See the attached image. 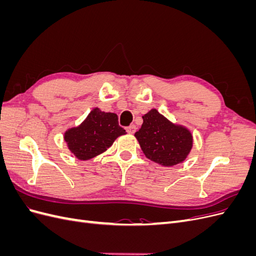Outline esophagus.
<instances>
[{"label": "esophagus", "instance_id": "obj_1", "mask_svg": "<svg viewBox=\"0 0 256 256\" xmlns=\"http://www.w3.org/2000/svg\"><path fill=\"white\" fill-rule=\"evenodd\" d=\"M126 131H127L128 134H134L136 131V125H130V126H128V127L126 128Z\"/></svg>", "mask_w": 256, "mask_h": 256}]
</instances>
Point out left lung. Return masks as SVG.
Here are the masks:
<instances>
[{"instance_id": "1", "label": "left lung", "mask_w": 256, "mask_h": 256, "mask_svg": "<svg viewBox=\"0 0 256 256\" xmlns=\"http://www.w3.org/2000/svg\"><path fill=\"white\" fill-rule=\"evenodd\" d=\"M142 118V126L134 136L146 158L164 166H173L186 160L193 146L188 128L168 120L156 109L144 114Z\"/></svg>"}]
</instances>
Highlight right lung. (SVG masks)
<instances>
[{"label": "right lung", "instance_id": "1", "mask_svg": "<svg viewBox=\"0 0 256 256\" xmlns=\"http://www.w3.org/2000/svg\"><path fill=\"white\" fill-rule=\"evenodd\" d=\"M126 131L118 125L115 113L94 108L79 126L69 128L64 134L68 150L79 160H90L104 152Z\"/></svg>", "mask_w": 256, "mask_h": 256}]
</instances>
